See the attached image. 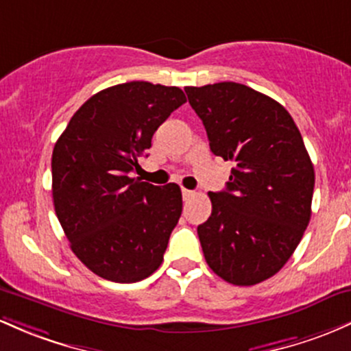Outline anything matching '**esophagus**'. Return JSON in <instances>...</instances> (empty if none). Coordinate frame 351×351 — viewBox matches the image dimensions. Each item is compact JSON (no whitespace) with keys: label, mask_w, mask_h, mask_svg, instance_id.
Listing matches in <instances>:
<instances>
[{"label":"esophagus","mask_w":351,"mask_h":351,"mask_svg":"<svg viewBox=\"0 0 351 351\" xmlns=\"http://www.w3.org/2000/svg\"><path fill=\"white\" fill-rule=\"evenodd\" d=\"M194 195H195L194 191H189V189H182V197H184V200L192 199V197H194Z\"/></svg>","instance_id":"34e87169"}]
</instances>
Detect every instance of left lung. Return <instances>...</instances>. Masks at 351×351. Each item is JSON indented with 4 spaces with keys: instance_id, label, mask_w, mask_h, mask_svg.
Listing matches in <instances>:
<instances>
[{
    "instance_id": "1",
    "label": "left lung",
    "mask_w": 351,
    "mask_h": 351,
    "mask_svg": "<svg viewBox=\"0 0 351 351\" xmlns=\"http://www.w3.org/2000/svg\"><path fill=\"white\" fill-rule=\"evenodd\" d=\"M215 156L232 160L226 191L208 192L197 227L204 257L234 285L261 283L285 265L312 215L313 164L289 111L239 82L186 88Z\"/></svg>"
}]
</instances>
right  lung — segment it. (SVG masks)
<instances>
[{"label": "right lung", "mask_w": 351, "mask_h": 351, "mask_svg": "<svg viewBox=\"0 0 351 351\" xmlns=\"http://www.w3.org/2000/svg\"><path fill=\"white\" fill-rule=\"evenodd\" d=\"M186 101L176 86H112L89 97L54 144L58 220L71 250L106 280H144L164 261L182 214V192L174 182H141L132 172L157 128Z\"/></svg>", "instance_id": "1"}]
</instances>
